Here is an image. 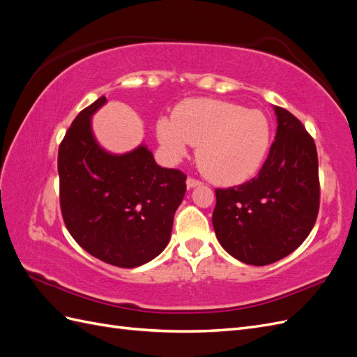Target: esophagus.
<instances>
[{"label":"esophagus","instance_id":"34e87169","mask_svg":"<svg viewBox=\"0 0 357 357\" xmlns=\"http://www.w3.org/2000/svg\"><path fill=\"white\" fill-rule=\"evenodd\" d=\"M186 185H188V188H189V189H192V188H195V186L201 185V181H199V180H197V178H193V177H188V180H186Z\"/></svg>","mask_w":357,"mask_h":357}]
</instances>
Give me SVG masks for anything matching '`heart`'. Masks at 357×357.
<instances>
[{"label": "heart", "instance_id": "heart-1", "mask_svg": "<svg viewBox=\"0 0 357 357\" xmlns=\"http://www.w3.org/2000/svg\"><path fill=\"white\" fill-rule=\"evenodd\" d=\"M158 139L171 160L198 146L201 171L215 183H240L261 169L271 147V123L261 110L219 100H190L156 123Z\"/></svg>", "mask_w": 357, "mask_h": 357}]
</instances>
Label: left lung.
Masks as SVG:
<instances>
[{"label":"left lung","instance_id":"8db88e82","mask_svg":"<svg viewBox=\"0 0 357 357\" xmlns=\"http://www.w3.org/2000/svg\"><path fill=\"white\" fill-rule=\"evenodd\" d=\"M277 134L259 174L215 189L213 226L222 247L238 261L264 266L304 243L320 205L314 139L298 117L274 107Z\"/></svg>","mask_w":357,"mask_h":357}]
</instances>
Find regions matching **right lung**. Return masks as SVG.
<instances>
[{"instance_id":"1","label":"right lung","mask_w":357,"mask_h":357,"mask_svg":"<svg viewBox=\"0 0 357 357\" xmlns=\"http://www.w3.org/2000/svg\"><path fill=\"white\" fill-rule=\"evenodd\" d=\"M105 102L101 96L82 110L59 144L61 211L68 232L89 255L135 268L167 247L186 174L159 167L146 146L125 155L104 150L92 134L91 116Z\"/></svg>"}]
</instances>
